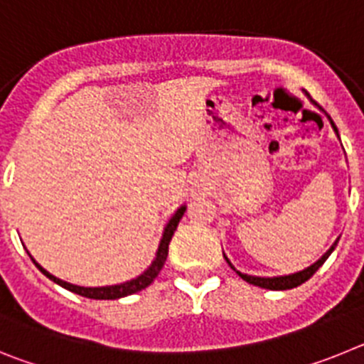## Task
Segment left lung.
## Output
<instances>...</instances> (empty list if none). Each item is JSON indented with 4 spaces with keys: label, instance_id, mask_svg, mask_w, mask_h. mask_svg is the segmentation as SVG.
<instances>
[{
    "label": "left lung",
    "instance_id": "8db88e82",
    "mask_svg": "<svg viewBox=\"0 0 364 364\" xmlns=\"http://www.w3.org/2000/svg\"><path fill=\"white\" fill-rule=\"evenodd\" d=\"M328 120H330V124H332L333 131H336V134H337V136H339V131H337V127H336V124H333V122H332V118L328 117ZM337 242H339V239H337L336 242H333L332 246H330V250H328V252L324 253V255L321 257L319 260H315L314 264L308 266V268L301 269V272L290 273V275H277V277H259V275H247V273L239 272V269H237L233 264H231L230 259H228V257H226V253H224V259H226L228 264L231 266V269H235V272H237V275H239L240 279H244V281H246V282H250V284L259 286V288H266V290H291V288H297V286H301L302 282H306L308 279H310L311 275H314V273L317 272V269H319L321 266L324 264V260H326L328 257L332 255V252H333V250H336Z\"/></svg>",
    "mask_w": 364,
    "mask_h": 364
}]
</instances>
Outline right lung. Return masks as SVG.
<instances>
[{
  "instance_id": "add662e5",
  "label": "right lung",
  "mask_w": 364,
  "mask_h": 364,
  "mask_svg": "<svg viewBox=\"0 0 364 364\" xmlns=\"http://www.w3.org/2000/svg\"><path fill=\"white\" fill-rule=\"evenodd\" d=\"M186 210H188V205H186V204L180 205L178 210L173 213V217L169 218V222L166 224V228H164V233H162V239H160V244H159V250H156V255H154V259H153V262L149 264V268H147L144 273H140L138 277L131 279V281L120 282V284L95 286V288H91V286L70 284V282L54 277L53 273H49L47 269L41 268V266L38 264L31 253H28V252L27 253H28V257H31L32 262L36 264V268L40 269L41 273H43L45 277L50 279V281L56 282V284H60L62 288H65V290L73 291V294H78V295H82V297H87V299H98V301H105V299L109 301V299H111V301H114V299L127 297V295L136 294V291L144 290V288H147V286H149L151 282L154 281V277L159 275L160 269H162V266H164V262H166L167 252H169V242H171V237H173V233H175L176 226H178L180 218L184 217Z\"/></svg>"
}]
</instances>
